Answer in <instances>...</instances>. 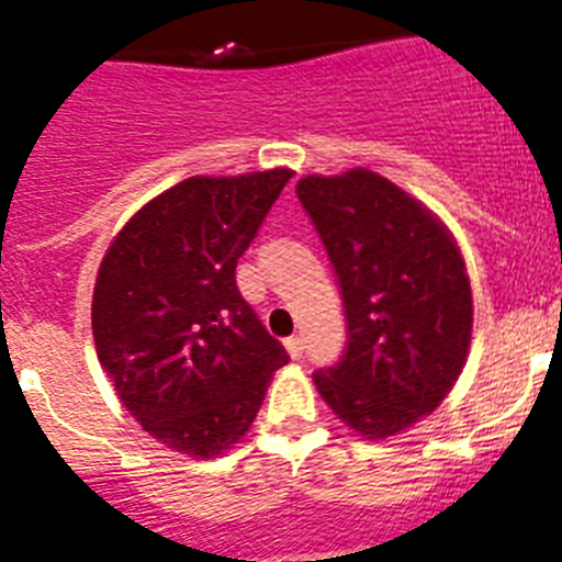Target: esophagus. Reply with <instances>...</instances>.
I'll return each instance as SVG.
<instances>
[{
  "mask_svg": "<svg viewBox=\"0 0 562 562\" xmlns=\"http://www.w3.org/2000/svg\"><path fill=\"white\" fill-rule=\"evenodd\" d=\"M284 346H286V355L292 357V360H297V357L304 355V340H301V337H286L284 340Z\"/></svg>",
  "mask_w": 562,
  "mask_h": 562,
  "instance_id": "esophagus-1",
  "label": "esophagus"
}]
</instances>
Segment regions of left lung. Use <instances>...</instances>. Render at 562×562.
<instances>
[{
	"label": "left lung",
	"mask_w": 562,
	"mask_h": 562,
	"mask_svg": "<svg viewBox=\"0 0 562 562\" xmlns=\"http://www.w3.org/2000/svg\"><path fill=\"white\" fill-rule=\"evenodd\" d=\"M340 284L349 346L315 389L362 439H389L434 414L459 380L473 290L445 222L369 168L297 180Z\"/></svg>",
	"instance_id": "left-lung-1"
}]
</instances>
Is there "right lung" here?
I'll return each mask as SVG.
<instances>
[{
  "label": "right lung",
  "instance_id": "obj_1",
  "mask_svg": "<svg viewBox=\"0 0 562 562\" xmlns=\"http://www.w3.org/2000/svg\"><path fill=\"white\" fill-rule=\"evenodd\" d=\"M290 177H188L134 213L98 267L92 335L114 394L191 459L231 450L290 362L236 286L238 258Z\"/></svg>",
  "mask_w": 562,
  "mask_h": 562
}]
</instances>
